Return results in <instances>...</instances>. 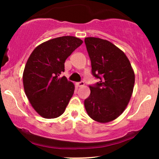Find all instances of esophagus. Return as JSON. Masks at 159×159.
Wrapping results in <instances>:
<instances>
[{
    "label": "esophagus",
    "mask_w": 159,
    "mask_h": 159,
    "mask_svg": "<svg viewBox=\"0 0 159 159\" xmlns=\"http://www.w3.org/2000/svg\"><path fill=\"white\" fill-rule=\"evenodd\" d=\"M84 85V82H77V83H76V86H77V88H81V87H83Z\"/></svg>",
    "instance_id": "34e87169"
}]
</instances>
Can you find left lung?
<instances>
[{
	"label": "left lung",
	"instance_id": "left-lung-1",
	"mask_svg": "<svg viewBox=\"0 0 159 159\" xmlns=\"http://www.w3.org/2000/svg\"><path fill=\"white\" fill-rule=\"evenodd\" d=\"M84 43L93 75L100 79L95 86H90V95L84 101V107L93 120L110 122L129 103L134 85V70L125 53L109 41L89 37Z\"/></svg>",
	"mask_w": 159,
	"mask_h": 159
}]
</instances>
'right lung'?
<instances>
[{
    "label": "right lung",
    "mask_w": 159,
    "mask_h": 159,
    "mask_svg": "<svg viewBox=\"0 0 159 159\" xmlns=\"http://www.w3.org/2000/svg\"><path fill=\"white\" fill-rule=\"evenodd\" d=\"M82 43L74 36L59 37L41 43L30 54L23 72L24 89L43 118H57L65 111L75 87L60 75L65 70V61Z\"/></svg>",
    "instance_id": "add662e5"
}]
</instances>
